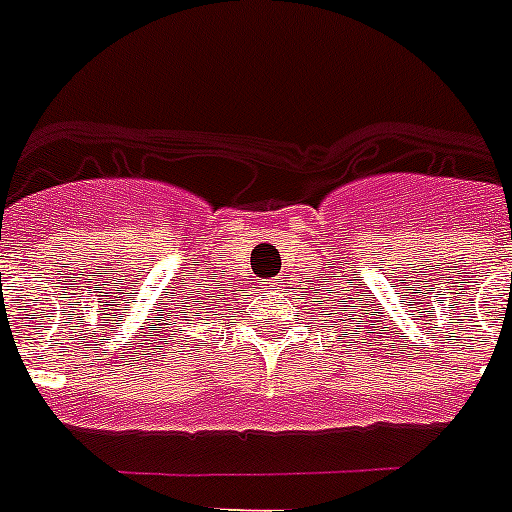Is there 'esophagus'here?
<instances>
[{
    "instance_id": "obj_1",
    "label": "esophagus",
    "mask_w": 512,
    "mask_h": 512,
    "mask_svg": "<svg viewBox=\"0 0 512 512\" xmlns=\"http://www.w3.org/2000/svg\"><path fill=\"white\" fill-rule=\"evenodd\" d=\"M266 287H269L271 292H279V289H282V279H269V282H266Z\"/></svg>"
}]
</instances>
